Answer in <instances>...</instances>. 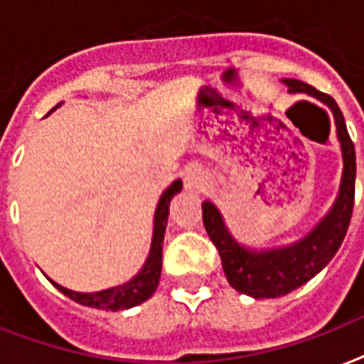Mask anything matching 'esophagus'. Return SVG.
<instances>
[{"mask_svg": "<svg viewBox=\"0 0 364 364\" xmlns=\"http://www.w3.org/2000/svg\"><path fill=\"white\" fill-rule=\"evenodd\" d=\"M183 183L187 191H200L208 183V176L198 168H187L183 171Z\"/></svg>", "mask_w": 364, "mask_h": 364, "instance_id": "obj_1", "label": "esophagus"}]
</instances>
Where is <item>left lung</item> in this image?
<instances>
[{"mask_svg":"<svg viewBox=\"0 0 364 364\" xmlns=\"http://www.w3.org/2000/svg\"><path fill=\"white\" fill-rule=\"evenodd\" d=\"M282 83L290 93H307L330 108L342 149L343 171L340 191L328 213L304 238L282 248H246L229 232L218 208L210 200L202 202L204 227L208 237L218 248L227 281L235 290L256 299L287 296L321 273L342 246L353 213L355 146L346 127L342 110L332 97L321 93L309 83L292 77L282 80Z\"/></svg>","mask_w":364,"mask_h":364,"instance_id":"left-lung-1","label":"left lung"}]
</instances>
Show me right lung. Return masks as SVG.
I'll use <instances>...</instances> for the list:
<instances>
[{"label":"right lung","mask_w":364,"mask_h":364,"mask_svg":"<svg viewBox=\"0 0 364 364\" xmlns=\"http://www.w3.org/2000/svg\"><path fill=\"white\" fill-rule=\"evenodd\" d=\"M59 107V105H57ZM55 107V108H57ZM53 108V110H55ZM51 110V112H53ZM183 188L181 179H177L166 188L158 200L156 212H154V229H152V242L151 252L146 257L145 265L139 271L132 281H127L126 284L120 287L108 288V290H101V292H74L68 288L60 287L57 282L51 284L59 292L68 296L70 299L77 301V304L85 305V307H95V309H110V311H118V309H129L135 305L143 304L151 298L154 290L158 288V281H160V273H162V244L164 235H166V225H168V215H170V202L179 191Z\"/></svg>","instance_id":"1"}]
</instances>
